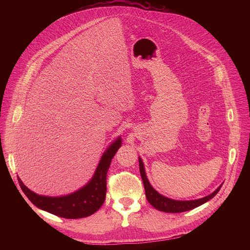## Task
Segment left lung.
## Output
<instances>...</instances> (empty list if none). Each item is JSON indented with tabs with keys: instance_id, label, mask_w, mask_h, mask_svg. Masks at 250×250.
Here are the masks:
<instances>
[{
	"instance_id": "1",
	"label": "left lung",
	"mask_w": 250,
	"mask_h": 250,
	"mask_svg": "<svg viewBox=\"0 0 250 250\" xmlns=\"http://www.w3.org/2000/svg\"><path fill=\"white\" fill-rule=\"evenodd\" d=\"M138 161H139V171H140L142 182H144L146 199L150 203L151 206H153L155 208H157L158 210H161V211H165V212H182V211H187V210L193 209V208L205 204L208 200L212 199L218 194V192L222 188V185H221L215 192L211 193L210 195H208L207 197H204L202 199H198V200H192V201L172 200V199H169L167 197H164V196L160 195L157 191H155L153 189V187L150 185V183L147 179L146 174V170H145V165H144V162H142L140 157H138Z\"/></svg>"
}]
</instances>
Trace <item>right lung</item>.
Returning a JSON list of instances; mask_svg holds the SVG:
<instances>
[{
    "label": "right lung",
    "mask_w": 250,
    "mask_h": 250,
    "mask_svg": "<svg viewBox=\"0 0 250 250\" xmlns=\"http://www.w3.org/2000/svg\"><path fill=\"white\" fill-rule=\"evenodd\" d=\"M122 138L118 137L106 149L88 184L80 190L62 197L42 196L30 191L18 177L20 186L28 200L38 208L52 215L65 219L86 218L96 212L104 204L106 192V173L118 149Z\"/></svg>",
    "instance_id": "right-lung-1"
}]
</instances>
